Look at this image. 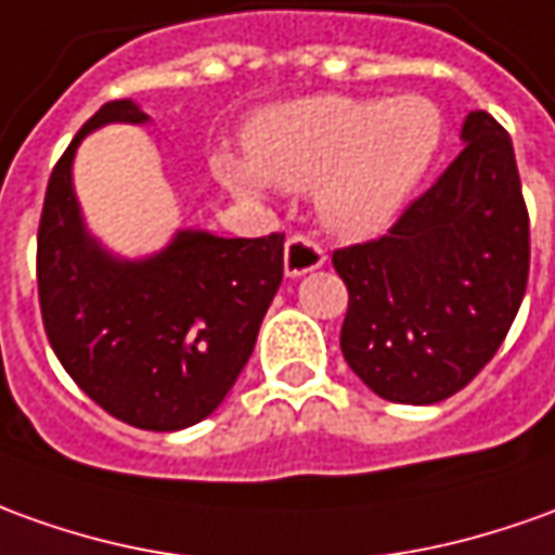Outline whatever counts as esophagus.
Listing matches in <instances>:
<instances>
[{"instance_id": "34e87169", "label": "esophagus", "mask_w": 555, "mask_h": 555, "mask_svg": "<svg viewBox=\"0 0 555 555\" xmlns=\"http://www.w3.org/2000/svg\"><path fill=\"white\" fill-rule=\"evenodd\" d=\"M326 262V250L308 235H289L284 247V271L286 278H299L308 271L320 269Z\"/></svg>"}]
</instances>
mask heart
Segmentation results:
<instances>
[{
    "instance_id": "obj_1",
    "label": "heart",
    "mask_w": 555,
    "mask_h": 555,
    "mask_svg": "<svg viewBox=\"0 0 555 555\" xmlns=\"http://www.w3.org/2000/svg\"><path fill=\"white\" fill-rule=\"evenodd\" d=\"M441 139V111L426 95L328 93L259 114L247 129L250 159L220 154L214 166L247 198L269 186H317L320 223L344 238H369L426 178Z\"/></svg>"
}]
</instances>
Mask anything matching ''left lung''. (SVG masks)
<instances>
[{
    "instance_id": "8db88e82",
    "label": "left lung",
    "mask_w": 555,
    "mask_h": 555,
    "mask_svg": "<svg viewBox=\"0 0 555 555\" xmlns=\"http://www.w3.org/2000/svg\"><path fill=\"white\" fill-rule=\"evenodd\" d=\"M462 151L387 235L332 254L350 301L341 353L399 404L460 392L495 357L529 281V211L511 135L487 111Z\"/></svg>"
}]
</instances>
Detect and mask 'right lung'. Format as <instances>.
<instances>
[{"label": "right lung", "instance_id": "right-lung-1", "mask_svg": "<svg viewBox=\"0 0 555 555\" xmlns=\"http://www.w3.org/2000/svg\"><path fill=\"white\" fill-rule=\"evenodd\" d=\"M117 99L53 166L38 223V301L53 353L90 399L135 429L178 431L217 411L254 353L284 281V235L220 238L181 229L144 259L108 254L80 217L72 163L105 124H147Z\"/></svg>", "mask_w": 555, "mask_h": 555}]
</instances>
